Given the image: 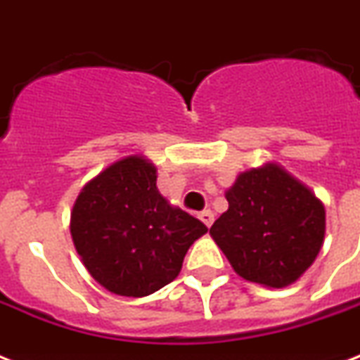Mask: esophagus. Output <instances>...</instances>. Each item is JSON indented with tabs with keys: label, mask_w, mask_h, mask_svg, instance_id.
<instances>
[{
	"label": "esophagus",
	"mask_w": 360,
	"mask_h": 360,
	"mask_svg": "<svg viewBox=\"0 0 360 360\" xmlns=\"http://www.w3.org/2000/svg\"><path fill=\"white\" fill-rule=\"evenodd\" d=\"M200 220H202L203 224L207 226V228H211V226H213V222H214V214H213V211H202V213H200Z\"/></svg>",
	"instance_id": "esophagus-1"
}]
</instances>
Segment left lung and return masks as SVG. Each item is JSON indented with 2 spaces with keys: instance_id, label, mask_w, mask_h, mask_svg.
Segmentation results:
<instances>
[{
  "instance_id": "8db88e82",
  "label": "left lung",
  "mask_w": 360,
  "mask_h": 360,
  "mask_svg": "<svg viewBox=\"0 0 360 360\" xmlns=\"http://www.w3.org/2000/svg\"><path fill=\"white\" fill-rule=\"evenodd\" d=\"M230 207L211 237L239 276L285 288L314 263L325 237V207L278 164L243 172L226 192Z\"/></svg>"
}]
</instances>
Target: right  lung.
I'll list each match as a JSON object with an SVG mask.
<instances>
[{
  "label": "right lung",
  "instance_id": "obj_1",
  "mask_svg": "<svg viewBox=\"0 0 360 360\" xmlns=\"http://www.w3.org/2000/svg\"><path fill=\"white\" fill-rule=\"evenodd\" d=\"M205 224L169 205L147 158L124 157L87 183L70 236L93 278L115 295L146 297L169 284Z\"/></svg>",
  "mask_w": 360,
  "mask_h": 360
}]
</instances>
